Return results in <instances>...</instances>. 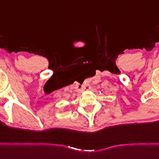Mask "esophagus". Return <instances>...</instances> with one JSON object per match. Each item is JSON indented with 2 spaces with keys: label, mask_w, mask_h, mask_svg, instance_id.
<instances>
[{
  "label": "esophagus",
  "mask_w": 159,
  "mask_h": 159,
  "mask_svg": "<svg viewBox=\"0 0 159 159\" xmlns=\"http://www.w3.org/2000/svg\"><path fill=\"white\" fill-rule=\"evenodd\" d=\"M90 86H83V87H82V90H90Z\"/></svg>",
  "instance_id": "obj_1"
}]
</instances>
